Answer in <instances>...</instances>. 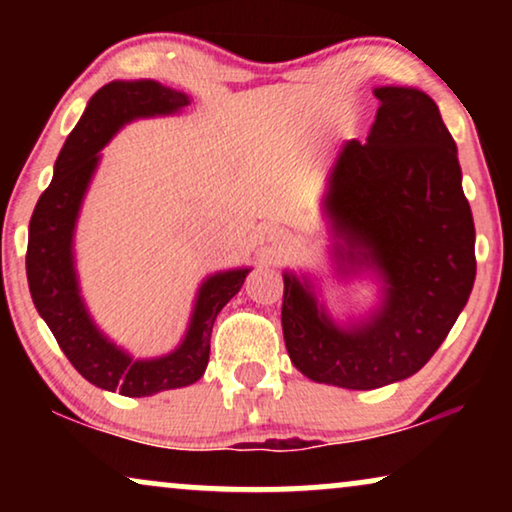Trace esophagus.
<instances>
[{
	"mask_svg": "<svg viewBox=\"0 0 512 512\" xmlns=\"http://www.w3.org/2000/svg\"><path fill=\"white\" fill-rule=\"evenodd\" d=\"M277 240L282 242V244H291V235H289V233H279Z\"/></svg>",
	"mask_w": 512,
	"mask_h": 512,
	"instance_id": "34e87169",
	"label": "esophagus"
}]
</instances>
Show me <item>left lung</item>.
<instances>
[{"label":"left lung","mask_w":512,"mask_h":512,"mask_svg":"<svg viewBox=\"0 0 512 512\" xmlns=\"http://www.w3.org/2000/svg\"><path fill=\"white\" fill-rule=\"evenodd\" d=\"M375 97L382 104L368 142L352 139L335 160L326 212L345 240L342 265L380 270L384 303L366 324L340 328L289 272L282 300L293 366L314 382L363 391L424 368L475 282L473 214L436 102L396 86L377 88Z\"/></svg>","instance_id":"1"}]
</instances>
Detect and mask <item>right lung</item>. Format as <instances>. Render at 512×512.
<instances>
[{
    "mask_svg": "<svg viewBox=\"0 0 512 512\" xmlns=\"http://www.w3.org/2000/svg\"><path fill=\"white\" fill-rule=\"evenodd\" d=\"M191 104L188 95L156 81H111L88 102L81 121L62 146L51 186L41 193L30 219L27 284L34 307L46 321L69 363L95 387L123 396H151L198 382L209 361L216 314L240 291L249 270L209 277L195 300L191 326L172 354L132 361L90 321L74 275L72 235L79 207L93 177L100 149L123 123L139 116L172 114Z\"/></svg>",
    "mask_w": 512,
    "mask_h": 512,
    "instance_id": "1",
    "label": "right lung"
}]
</instances>
